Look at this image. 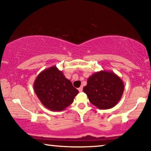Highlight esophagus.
Returning a JSON list of instances; mask_svg holds the SVG:
<instances>
[{"label":"esophagus","mask_w":151,"mask_h":151,"mask_svg":"<svg viewBox=\"0 0 151 151\" xmlns=\"http://www.w3.org/2000/svg\"><path fill=\"white\" fill-rule=\"evenodd\" d=\"M82 89H83V87L81 86L80 87L78 88V91H79V92H82Z\"/></svg>","instance_id":"34e87169"}]
</instances>
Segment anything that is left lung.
Returning a JSON list of instances; mask_svg holds the SVG:
<instances>
[{
    "label": "left lung",
    "instance_id": "8db88e82",
    "mask_svg": "<svg viewBox=\"0 0 151 151\" xmlns=\"http://www.w3.org/2000/svg\"><path fill=\"white\" fill-rule=\"evenodd\" d=\"M124 85L121 78L112 71H100L87 80L83 91L92 104L100 109L114 107L122 96Z\"/></svg>",
    "mask_w": 151,
    "mask_h": 151
}]
</instances>
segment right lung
<instances>
[{
    "label": "right lung",
    "instance_id": "obj_1",
    "mask_svg": "<svg viewBox=\"0 0 151 151\" xmlns=\"http://www.w3.org/2000/svg\"><path fill=\"white\" fill-rule=\"evenodd\" d=\"M34 91L49 110L61 111L73 102L78 91L61 71L53 66L41 71L34 83Z\"/></svg>",
    "mask_w": 151,
    "mask_h": 151
}]
</instances>
